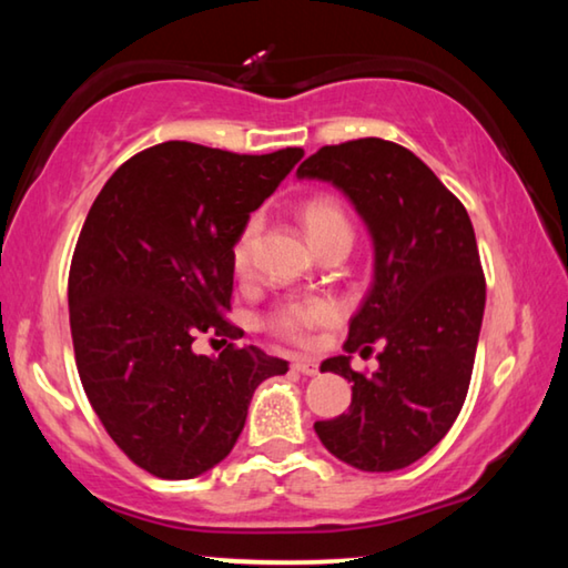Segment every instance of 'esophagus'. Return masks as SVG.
I'll return each instance as SVG.
<instances>
[{"instance_id":"esophagus-1","label":"esophagus","mask_w":568,"mask_h":568,"mask_svg":"<svg viewBox=\"0 0 568 568\" xmlns=\"http://www.w3.org/2000/svg\"><path fill=\"white\" fill-rule=\"evenodd\" d=\"M293 368L297 373H303V376H315V373H318V361H315V358H295Z\"/></svg>"}]
</instances>
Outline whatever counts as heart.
<instances>
[{
	"label": "heart",
	"instance_id": "1",
	"mask_svg": "<svg viewBox=\"0 0 568 568\" xmlns=\"http://www.w3.org/2000/svg\"><path fill=\"white\" fill-rule=\"evenodd\" d=\"M301 223L311 240L313 247L318 250L323 245L333 243V240H353L351 220L345 215L341 203L331 195H315L307 197L301 205ZM257 233V220L240 230V235L230 253L235 275L245 277L250 273V261H253V243ZM341 318V307L331 297H303V301H287L277 305L267 318V328L283 341L305 345L313 338V333L325 325H333Z\"/></svg>",
	"mask_w": 568,
	"mask_h": 568
}]
</instances>
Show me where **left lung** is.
Segmentation results:
<instances>
[{"label": "left lung", "mask_w": 568, "mask_h": 568, "mask_svg": "<svg viewBox=\"0 0 568 568\" xmlns=\"http://www.w3.org/2000/svg\"><path fill=\"white\" fill-rule=\"evenodd\" d=\"M301 180L338 187L373 240V283L351 318L345 355L321 363L353 383L348 413L315 423L321 444L358 470L416 464L464 406L484 321L486 281L466 207L410 150L381 138L321 148ZM381 342L363 377L349 353Z\"/></svg>", "instance_id": "1"}]
</instances>
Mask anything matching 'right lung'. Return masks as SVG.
<instances>
[{
  "instance_id": "right-lung-1",
  "label": "right lung",
  "mask_w": 568,
  "mask_h": 568,
  "mask_svg": "<svg viewBox=\"0 0 568 568\" xmlns=\"http://www.w3.org/2000/svg\"><path fill=\"white\" fill-rule=\"evenodd\" d=\"M301 158L162 142L114 170L90 207L67 291L77 371L110 438L152 476L217 466L255 388L287 371L255 345L229 343L213 359L191 343L200 332L243 338L225 321L230 253Z\"/></svg>"
}]
</instances>
